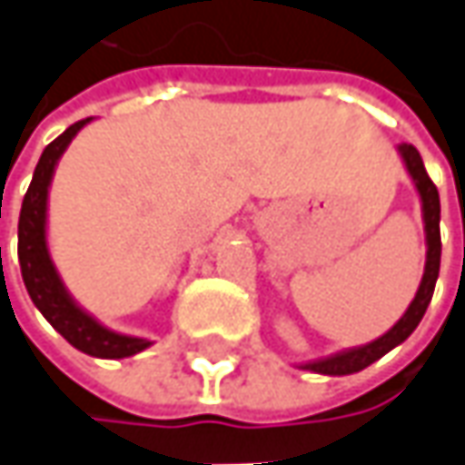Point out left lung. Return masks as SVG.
I'll list each match as a JSON object with an SVG mask.
<instances>
[{
	"instance_id": "obj_1",
	"label": "left lung",
	"mask_w": 465,
	"mask_h": 465,
	"mask_svg": "<svg viewBox=\"0 0 465 465\" xmlns=\"http://www.w3.org/2000/svg\"><path fill=\"white\" fill-rule=\"evenodd\" d=\"M396 152L401 156L407 174L414 183V190L420 195L422 203V223H424V244H427V260H424V275L420 281V288L414 293V301L409 303V309L404 316L393 324L383 337H378L373 342L355 347V350H344L337 352L331 358H322V361L303 362L301 371H312V373H322V376H352L361 373L362 368H368L371 362H376L378 358H383L386 352H391L393 347L407 340L409 334L417 329V324L422 322L424 312L432 301L435 293V282H438V272H440V195L438 187L430 180L427 169L422 164L420 152L411 143H399Z\"/></svg>"
}]
</instances>
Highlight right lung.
I'll return each mask as SVG.
<instances>
[{
  "instance_id": "add662e5",
  "label": "right lung",
  "mask_w": 465,
  "mask_h": 465,
  "mask_svg": "<svg viewBox=\"0 0 465 465\" xmlns=\"http://www.w3.org/2000/svg\"><path fill=\"white\" fill-rule=\"evenodd\" d=\"M92 118L69 125L56 141H51L41 153V162L33 172V183L27 187L17 223V257L27 293L33 298L35 309L45 316V322L56 329L66 342L87 352L92 358L104 361H121L131 358L141 350L152 347L153 342L143 337H131L107 329L97 322L87 309H82L69 288L58 275L56 262L48 249V193L54 183L58 159L69 149L74 136L87 125Z\"/></svg>"
}]
</instances>
